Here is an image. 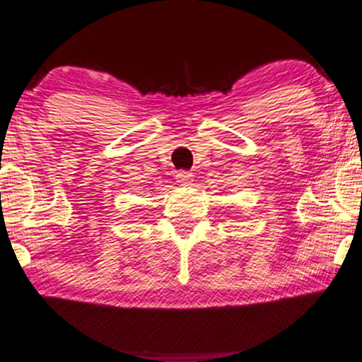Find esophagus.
<instances>
[{"instance_id":"1","label":"esophagus","mask_w":362,"mask_h":362,"mask_svg":"<svg viewBox=\"0 0 362 362\" xmlns=\"http://www.w3.org/2000/svg\"><path fill=\"white\" fill-rule=\"evenodd\" d=\"M175 178H177V182H178V184H180L182 187H190L192 182H194V175H192L190 172H185V170L177 172Z\"/></svg>"}]
</instances>
